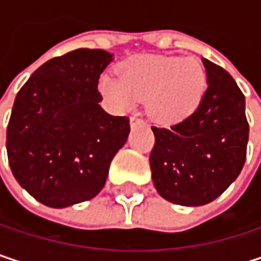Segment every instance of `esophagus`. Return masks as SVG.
Returning <instances> with one entry per match:
<instances>
[{"label":"esophagus","instance_id":"obj_1","mask_svg":"<svg viewBox=\"0 0 261 261\" xmlns=\"http://www.w3.org/2000/svg\"><path fill=\"white\" fill-rule=\"evenodd\" d=\"M130 125L131 127H137V125H145V121L142 118H139L137 115H133L130 118Z\"/></svg>","mask_w":261,"mask_h":261}]
</instances>
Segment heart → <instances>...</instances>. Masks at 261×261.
<instances>
[{"label":"heart","mask_w":261,"mask_h":261,"mask_svg":"<svg viewBox=\"0 0 261 261\" xmlns=\"http://www.w3.org/2000/svg\"><path fill=\"white\" fill-rule=\"evenodd\" d=\"M205 80V69L195 57L140 54L119 65V75L113 71L102 72L98 90L115 110H128L148 99V110L155 119L174 122L198 107Z\"/></svg>","instance_id":"b5f03b06"}]
</instances>
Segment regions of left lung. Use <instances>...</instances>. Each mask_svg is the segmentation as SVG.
Wrapping results in <instances>:
<instances>
[{
	"mask_svg": "<svg viewBox=\"0 0 261 261\" xmlns=\"http://www.w3.org/2000/svg\"><path fill=\"white\" fill-rule=\"evenodd\" d=\"M207 89L186 119L152 127L149 154L157 192L178 205H204L222 195L239 177L245 160L249 125L245 96L233 77L202 59Z\"/></svg>",
	"mask_w": 261,
	"mask_h": 261,
	"instance_id": "1",
	"label": "left lung"
}]
</instances>
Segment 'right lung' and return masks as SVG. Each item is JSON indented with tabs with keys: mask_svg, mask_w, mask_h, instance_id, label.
Returning <instances> with one entry per match:
<instances>
[{
	"mask_svg": "<svg viewBox=\"0 0 261 261\" xmlns=\"http://www.w3.org/2000/svg\"><path fill=\"white\" fill-rule=\"evenodd\" d=\"M112 54L74 49L37 68L15 98L7 157L18 182L39 202L62 208L92 199L130 133L128 116L99 106L98 80Z\"/></svg>",
	"mask_w": 261,
	"mask_h": 261,
	"instance_id": "add662e5",
	"label": "right lung"
}]
</instances>
